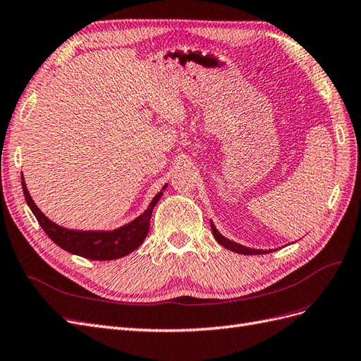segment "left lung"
Instances as JSON below:
<instances>
[{
	"label": "left lung",
	"instance_id": "1",
	"mask_svg": "<svg viewBox=\"0 0 361 361\" xmlns=\"http://www.w3.org/2000/svg\"><path fill=\"white\" fill-rule=\"evenodd\" d=\"M211 228H212V233H214V238L216 239V243L223 245L224 248L231 250V251H235V253L238 255H267L269 253L271 250H256V248H250V247H245V245H241L238 243H233L231 241V239H227L226 236H223L220 232L216 231L215 224L211 221Z\"/></svg>",
	"mask_w": 361,
	"mask_h": 361
}]
</instances>
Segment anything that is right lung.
Returning a JSON list of instances; mask_svg holds the SVG:
<instances>
[{
	"label": "right lung",
	"mask_w": 361,
	"mask_h": 361,
	"mask_svg": "<svg viewBox=\"0 0 361 361\" xmlns=\"http://www.w3.org/2000/svg\"><path fill=\"white\" fill-rule=\"evenodd\" d=\"M20 182H23L25 202L30 206L31 212L37 218V221L43 231H45V233L60 248L69 251L72 255L90 260L120 259L123 256H128L129 253H133L134 250H137L143 244L150 227L152 211H154V207L161 199L164 190L167 188L166 183L162 190L152 199L147 209L143 214L137 216L135 220L130 223L114 228V231H73V228H66L51 221L49 218L39 209L27 190V183L23 173H20Z\"/></svg>",
	"instance_id": "1"
}]
</instances>
